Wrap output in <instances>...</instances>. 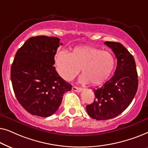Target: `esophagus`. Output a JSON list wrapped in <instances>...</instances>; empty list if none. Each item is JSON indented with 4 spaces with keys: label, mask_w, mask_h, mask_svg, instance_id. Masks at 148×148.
Here are the masks:
<instances>
[{
    "label": "esophagus",
    "mask_w": 148,
    "mask_h": 148,
    "mask_svg": "<svg viewBox=\"0 0 148 148\" xmlns=\"http://www.w3.org/2000/svg\"><path fill=\"white\" fill-rule=\"evenodd\" d=\"M83 89L82 88H78V87H76V86H73L72 87V90L74 91V92H82Z\"/></svg>",
    "instance_id": "obj_1"
}]
</instances>
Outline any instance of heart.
<instances>
[{"instance_id": "obj_1", "label": "heart", "mask_w": 148, "mask_h": 148, "mask_svg": "<svg viewBox=\"0 0 148 148\" xmlns=\"http://www.w3.org/2000/svg\"><path fill=\"white\" fill-rule=\"evenodd\" d=\"M54 64L59 75L65 81H71L80 69L79 82L98 86L108 79L114 69L116 60L112 52L93 46H77L69 54L56 53Z\"/></svg>"}]
</instances>
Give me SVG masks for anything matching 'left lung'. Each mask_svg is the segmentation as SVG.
Segmentation results:
<instances>
[{"mask_svg":"<svg viewBox=\"0 0 148 148\" xmlns=\"http://www.w3.org/2000/svg\"><path fill=\"white\" fill-rule=\"evenodd\" d=\"M117 58L112 77L94 90L96 98L86 106L88 114L98 121L108 120L121 114L132 102L138 88V75L132 54L119 42H105Z\"/></svg>","mask_w":148,"mask_h":148,"instance_id":"obj_1","label":"left lung"}]
</instances>
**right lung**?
<instances>
[{"instance_id": "1", "label": "right lung", "mask_w": 148, "mask_h": 148, "mask_svg": "<svg viewBox=\"0 0 148 148\" xmlns=\"http://www.w3.org/2000/svg\"><path fill=\"white\" fill-rule=\"evenodd\" d=\"M60 45L59 38L38 36L29 38L16 52L11 69L13 91L32 115L51 116L59 108L63 94L72 88L53 66Z\"/></svg>"}]
</instances>
